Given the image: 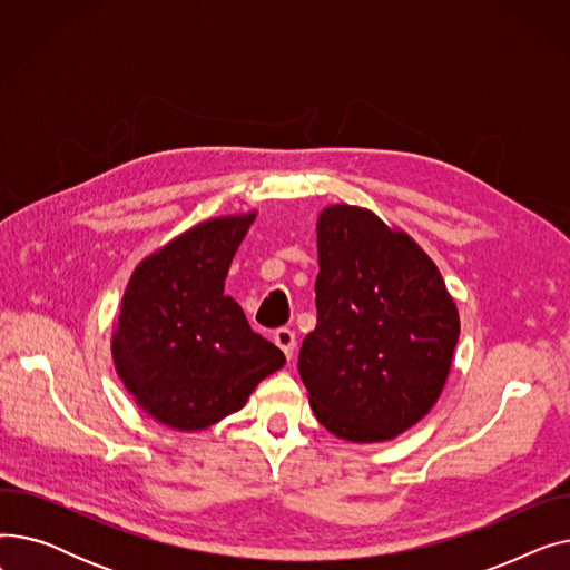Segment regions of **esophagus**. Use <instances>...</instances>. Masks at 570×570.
Returning a JSON list of instances; mask_svg holds the SVG:
<instances>
[{
    "label": "esophagus",
    "instance_id": "34e87169",
    "mask_svg": "<svg viewBox=\"0 0 570 570\" xmlns=\"http://www.w3.org/2000/svg\"><path fill=\"white\" fill-rule=\"evenodd\" d=\"M273 340H275V344L286 353V357L291 361L293 351H295V333L291 331V327H277Z\"/></svg>",
    "mask_w": 570,
    "mask_h": 570
}]
</instances>
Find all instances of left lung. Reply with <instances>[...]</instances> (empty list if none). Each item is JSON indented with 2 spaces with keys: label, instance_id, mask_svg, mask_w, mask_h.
<instances>
[{
  "label": "left lung",
  "instance_id": "1",
  "mask_svg": "<svg viewBox=\"0 0 570 570\" xmlns=\"http://www.w3.org/2000/svg\"><path fill=\"white\" fill-rule=\"evenodd\" d=\"M316 327L297 370L318 423L374 443L413 428L439 400L460 337L455 301L413 239L355 205L318 224Z\"/></svg>",
  "mask_w": 570,
  "mask_h": 570
}]
</instances>
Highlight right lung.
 Returning <instances> with one entry per match:
<instances>
[{"instance_id": "right-lung-1", "label": "right lung", "mask_w": 570, "mask_h": 570, "mask_svg": "<svg viewBox=\"0 0 570 570\" xmlns=\"http://www.w3.org/2000/svg\"><path fill=\"white\" fill-rule=\"evenodd\" d=\"M256 213L203 222L147 256L129 279L112 335L115 370L136 404L183 432L245 406L286 357L224 295Z\"/></svg>"}]
</instances>
